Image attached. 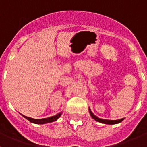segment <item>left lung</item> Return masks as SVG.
Masks as SVG:
<instances>
[{"label": "left lung", "mask_w": 147, "mask_h": 147, "mask_svg": "<svg viewBox=\"0 0 147 147\" xmlns=\"http://www.w3.org/2000/svg\"><path fill=\"white\" fill-rule=\"evenodd\" d=\"M89 112L90 115H91V117L93 118L94 120H96V121L100 122V123H102V124H119L120 122H121L122 121L124 120V119H119V120H107V119H99L97 116L94 115L93 113L91 112V110L90 109L89 107Z\"/></svg>", "instance_id": "1"}]
</instances>
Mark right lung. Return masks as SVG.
<instances>
[{
    "instance_id": "add662e5",
    "label": "right lung",
    "mask_w": 147,
    "mask_h": 147,
    "mask_svg": "<svg viewBox=\"0 0 147 147\" xmlns=\"http://www.w3.org/2000/svg\"><path fill=\"white\" fill-rule=\"evenodd\" d=\"M61 115H62V112L59 113L57 114L56 115H54V116H51V117L45 118V119H32V118L27 117V116H25V115H23L24 118H26L27 120H28L30 122H32V123H34V124H47V123H51V122L55 121H57L59 117H60Z\"/></svg>"
}]
</instances>
